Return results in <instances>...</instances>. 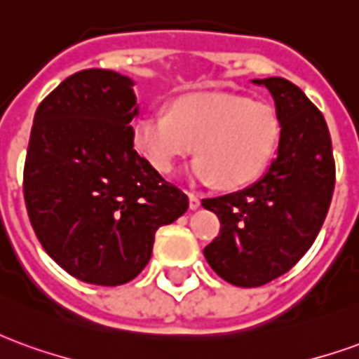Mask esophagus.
I'll list each match as a JSON object with an SVG mask.
<instances>
[{
	"label": "esophagus",
	"instance_id": "1",
	"mask_svg": "<svg viewBox=\"0 0 359 359\" xmlns=\"http://www.w3.org/2000/svg\"><path fill=\"white\" fill-rule=\"evenodd\" d=\"M188 205H190V210H198L200 208V198L190 192L188 194Z\"/></svg>",
	"mask_w": 359,
	"mask_h": 359
}]
</instances>
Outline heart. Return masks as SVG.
I'll list each match as a JSON object with an SVG mask.
<instances>
[{"instance_id":"b5f03b06","label":"heart","mask_w":359,"mask_h":359,"mask_svg":"<svg viewBox=\"0 0 359 359\" xmlns=\"http://www.w3.org/2000/svg\"><path fill=\"white\" fill-rule=\"evenodd\" d=\"M134 146L157 172L171 175L198 154L188 177L229 190L248 187L267 169L280 138L275 107L236 94L180 95L169 113L149 111L134 123Z\"/></svg>"}]
</instances>
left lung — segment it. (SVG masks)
Instances as JSON below:
<instances>
[{"label": "left lung", "mask_w": 359, "mask_h": 359, "mask_svg": "<svg viewBox=\"0 0 359 359\" xmlns=\"http://www.w3.org/2000/svg\"><path fill=\"white\" fill-rule=\"evenodd\" d=\"M269 90L280 123L277 157L241 192L202 200L221 221L203 256L226 283L254 288L285 275L316 241L334 190V159L321 111L280 76L254 79Z\"/></svg>", "instance_id": "8db88e82"}]
</instances>
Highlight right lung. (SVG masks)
Listing matches in <instances>:
<instances>
[{"mask_svg":"<svg viewBox=\"0 0 359 359\" xmlns=\"http://www.w3.org/2000/svg\"><path fill=\"white\" fill-rule=\"evenodd\" d=\"M134 81L74 73L34 115L25 202L48 256L79 280L117 286L151 257L154 236L188 210L187 194L134 149Z\"/></svg>","mask_w":359,"mask_h":359,"instance_id":"add662e5","label":"right lung"}]
</instances>
